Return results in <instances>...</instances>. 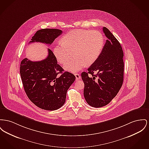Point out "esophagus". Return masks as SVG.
Instances as JSON below:
<instances>
[{
    "mask_svg": "<svg viewBox=\"0 0 149 149\" xmlns=\"http://www.w3.org/2000/svg\"><path fill=\"white\" fill-rule=\"evenodd\" d=\"M75 78H76V80H79V79H81V77L80 75L79 74H75Z\"/></svg>",
    "mask_w": 149,
    "mask_h": 149,
    "instance_id": "obj_1",
    "label": "esophagus"
}]
</instances>
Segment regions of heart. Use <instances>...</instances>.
Instances as JSON below:
<instances>
[{"label": "heart", "instance_id": "b5f03b06", "mask_svg": "<svg viewBox=\"0 0 149 149\" xmlns=\"http://www.w3.org/2000/svg\"><path fill=\"white\" fill-rule=\"evenodd\" d=\"M104 38L98 30L77 29L64 35L61 43L57 44L53 49L56 59L61 64L74 58L64 66L65 70L78 72L85 66H89L96 61L102 52ZM72 53L71 54V53Z\"/></svg>", "mask_w": 149, "mask_h": 149}]
</instances>
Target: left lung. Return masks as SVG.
I'll return each mask as SVG.
<instances>
[{
	"label": "left lung",
	"mask_w": 149,
	"mask_h": 149,
	"mask_svg": "<svg viewBox=\"0 0 149 149\" xmlns=\"http://www.w3.org/2000/svg\"><path fill=\"white\" fill-rule=\"evenodd\" d=\"M103 31L107 40L102 52L87 72L81 74L84 83V98L88 105L95 107L104 106L111 102L122 87L124 78L122 46L107 28L104 27ZM95 72L97 74L95 75Z\"/></svg>",
	"instance_id": "obj_1"
}]
</instances>
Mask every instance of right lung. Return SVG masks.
<instances>
[{
  "label": "right lung",
  "instance_id": "add662e5",
  "mask_svg": "<svg viewBox=\"0 0 149 149\" xmlns=\"http://www.w3.org/2000/svg\"><path fill=\"white\" fill-rule=\"evenodd\" d=\"M62 30L44 29L36 31L29 43L40 42L51 44ZM46 58L31 61L26 58L20 65V75L24 90L30 100L38 107L45 110H55L65 102L68 89L75 80V77L63 70L54 57L52 51L48 49ZM61 73L59 76L58 75Z\"/></svg>",
  "mask_w": 149,
  "mask_h": 149
}]
</instances>
